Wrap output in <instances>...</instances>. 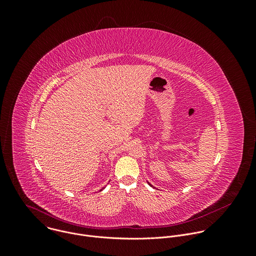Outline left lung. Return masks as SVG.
I'll list each match as a JSON object with an SVG mask.
<instances>
[{
	"instance_id": "8db88e82",
	"label": "left lung",
	"mask_w": 256,
	"mask_h": 256,
	"mask_svg": "<svg viewBox=\"0 0 256 256\" xmlns=\"http://www.w3.org/2000/svg\"><path fill=\"white\" fill-rule=\"evenodd\" d=\"M150 186H151V184H150Z\"/></svg>"
}]
</instances>
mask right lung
Here are the masks:
<instances>
[{"mask_svg": "<svg viewBox=\"0 0 256 256\" xmlns=\"http://www.w3.org/2000/svg\"><path fill=\"white\" fill-rule=\"evenodd\" d=\"M103 188H102V190H103Z\"/></svg>", "mask_w": 256, "mask_h": 256, "instance_id": "add662e5", "label": "right lung"}]
</instances>
